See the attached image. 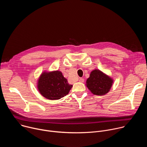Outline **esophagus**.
Segmentation results:
<instances>
[{"label":"esophagus","instance_id":"obj_1","mask_svg":"<svg viewBox=\"0 0 147 147\" xmlns=\"http://www.w3.org/2000/svg\"><path fill=\"white\" fill-rule=\"evenodd\" d=\"M79 81L80 82H84V78H80L79 79Z\"/></svg>","mask_w":147,"mask_h":147}]
</instances>
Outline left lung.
<instances>
[{
    "label": "left lung",
    "mask_w": 147,
    "mask_h": 147,
    "mask_svg": "<svg viewBox=\"0 0 147 147\" xmlns=\"http://www.w3.org/2000/svg\"><path fill=\"white\" fill-rule=\"evenodd\" d=\"M113 84L110 76L99 69L92 70L86 81V86L95 95H104L108 93Z\"/></svg>",
    "instance_id": "obj_1"
}]
</instances>
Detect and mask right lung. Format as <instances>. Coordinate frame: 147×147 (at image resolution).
Masks as SVG:
<instances>
[{
    "instance_id": "1",
    "label": "right lung",
    "mask_w": 147,
    "mask_h": 147,
    "mask_svg": "<svg viewBox=\"0 0 147 147\" xmlns=\"http://www.w3.org/2000/svg\"><path fill=\"white\" fill-rule=\"evenodd\" d=\"M37 88L39 93L47 99L57 100L69 93L73 86L60 71H45L37 80Z\"/></svg>"
}]
</instances>
